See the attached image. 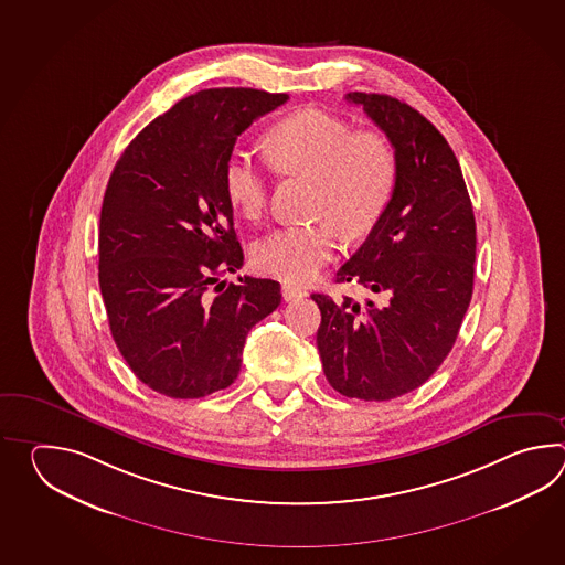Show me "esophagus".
Instances as JSON below:
<instances>
[{
	"label": "esophagus",
	"instance_id": "34e87169",
	"mask_svg": "<svg viewBox=\"0 0 565 565\" xmlns=\"http://www.w3.org/2000/svg\"><path fill=\"white\" fill-rule=\"evenodd\" d=\"M307 292L302 290L300 287H295V285H282V299L285 300H299L305 297Z\"/></svg>",
	"mask_w": 565,
	"mask_h": 565
}]
</instances>
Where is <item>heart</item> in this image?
Listing matches in <instances>:
<instances>
[{"mask_svg": "<svg viewBox=\"0 0 565 565\" xmlns=\"http://www.w3.org/2000/svg\"><path fill=\"white\" fill-rule=\"evenodd\" d=\"M266 149L280 173L315 181V214L329 217L273 230L254 246L260 273L299 285L333 258L337 230L345 238H361L375 226L396 188V151L382 132H353L348 120L319 108H302L277 122ZM222 183L234 210L244 217L260 216L268 181L248 153H230Z\"/></svg>", "mask_w": 565, "mask_h": 565, "instance_id": "heart-1", "label": "heart"}]
</instances>
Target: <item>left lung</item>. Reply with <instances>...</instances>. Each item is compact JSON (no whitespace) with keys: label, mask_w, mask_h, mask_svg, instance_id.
<instances>
[{"label":"left lung","mask_w":565,"mask_h":565,"mask_svg":"<svg viewBox=\"0 0 565 565\" xmlns=\"http://www.w3.org/2000/svg\"><path fill=\"white\" fill-rule=\"evenodd\" d=\"M396 151V188L360 250L337 270L375 305L315 292L317 348L341 396L385 402L420 387L457 341L472 297L477 226L457 156L416 108L387 95L349 93Z\"/></svg>","instance_id":"1"}]
</instances>
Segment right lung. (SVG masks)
<instances>
[{"label": "right lung", "instance_id": "obj_1", "mask_svg": "<svg viewBox=\"0 0 565 565\" xmlns=\"http://www.w3.org/2000/svg\"><path fill=\"white\" fill-rule=\"evenodd\" d=\"M285 93L207 88L151 120L122 151L100 207L98 285L110 335L163 396L228 387L248 331L280 305L270 278L210 287L244 263L222 171L254 120Z\"/></svg>", "mask_w": 565, "mask_h": 565}]
</instances>
